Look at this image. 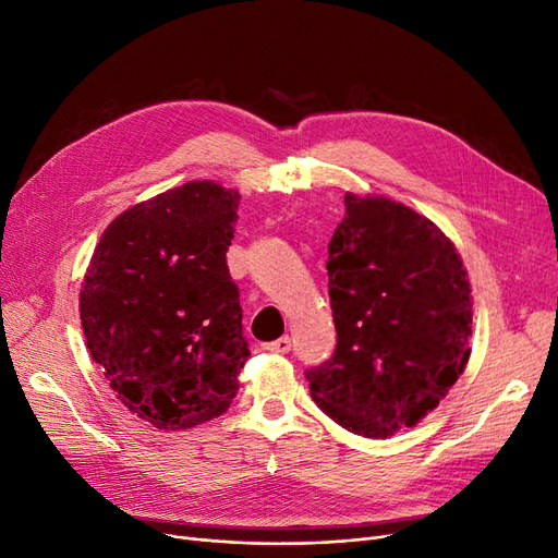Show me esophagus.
Segmentation results:
<instances>
[{
    "instance_id": "obj_1",
    "label": "esophagus",
    "mask_w": 558,
    "mask_h": 558,
    "mask_svg": "<svg viewBox=\"0 0 558 558\" xmlns=\"http://www.w3.org/2000/svg\"><path fill=\"white\" fill-rule=\"evenodd\" d=\"M264 349L271 351V353H289V351H292V339H289V337L284 335V337L276 339V342L264 344Z\"/></svg>"
}]
</instances>
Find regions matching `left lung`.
<instances>
[{"label":"left lung","instance_id":"left-lung-1","mask_svg":"<svg viewBox=\"0 0 558 558\" xmlns=\"http://www.w3.org/2000/svg\"><path fill=\"white\" fill-rule=\"evenodd\" d=\"M328 244L337 347L305 372L310 397L342 428L390 438L415 426L465 372L472 289L451 239L385 196H344Z\"/></svg>","mask_w":558,"mask_h":558}]
</instances>
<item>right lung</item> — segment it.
I'll return each instance as SVG.
<instances>
[{"label":"right lung","mask_w":558,"mask_h":558,"mask_svg":"<svg viewBox=\"0 0 558 558\" xmlns=\"http://www.w3.org/2000/svg\"><path fill=\"white\" fill-rule=\"evenodd\" d=\"M239 193L186 182L109 223L80 292L86 347L132 415L184 430L223 415L251 355L226 253Z\"/></svg>","instance_id":"obj_1"}]
</instances>
